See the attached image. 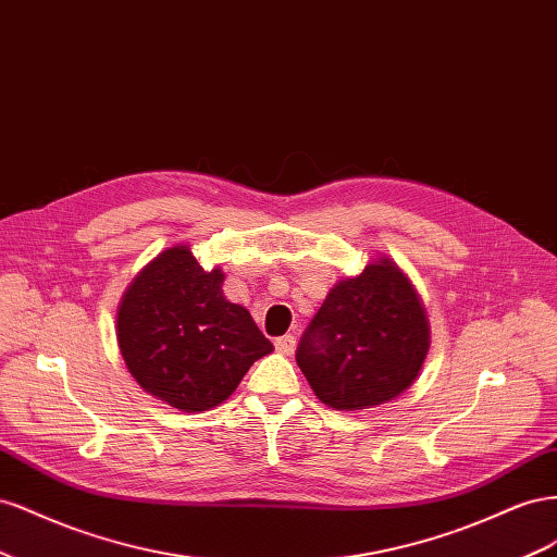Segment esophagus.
I'll return each instance as SVG.
<instances>
[{
    "instance_id": "obj_1",
    "label": "esophagus",
    "mask_w": 557,
    "mask_h": 557,
    "mask_svg": "<svg viewBox=\"0 0 557 557\" xmlns=\"http://www.w3.org/2000/svg\"><path fill=\"white\" fill-rule=\"evenodd\" d=\"M275 349H277L280 355H294V349H296V338L292 336V333H289V336H282V338H277V341H275Z\"/></svg>"
}]
</instances>
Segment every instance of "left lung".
I'll return each instance as SVG.
<instances>
[{"mask_svg": "<svg viewBox=\"0 0 557 557\" xmlns=\"http://www.w3.org/2000/svg\"><path fill=\"white\" fill-rule=\"evenodd\" d=\"M432 343L426 310L389 257L343 277L300 338L296 361L317 399L359 412L401 396L416 383Z\"/></svg>", "mask_w": 557, "mask_h": 557, "instance_id": "left-lung-1", "label": "left lung"}]
</instances>
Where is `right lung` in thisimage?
Wrapping results in <instances>:
<instances>
[{"mask_svg": "<svg viewBox=\"0 0 557 557\" xmlns=\"http://www.w3.org/2000/svg\"><path fill=\"white\" fill-rule=\"evenodd\" d=\"M224 270L188 245L139 270L116 312L121 357L137 385L186 412L224 404L257 359L273 352L247 308L224 296Z\"/></svg>", "mask_w": 557, "mask_h": 557, "instance_id": "add662e5", "label": "right lung"}]
</instances>
